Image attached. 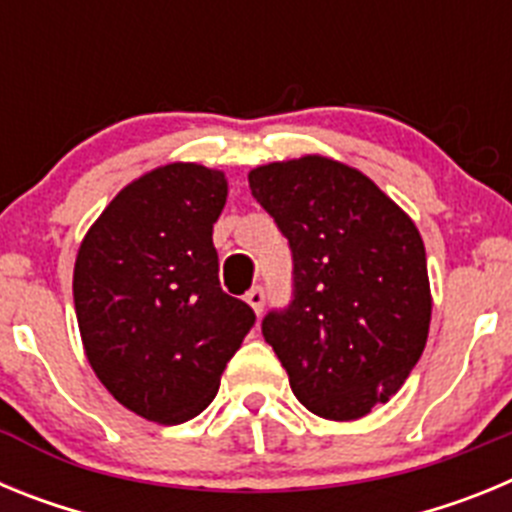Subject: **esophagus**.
Returning a JSON list of instances; mask_svg holds the SVG:
<instances>
[{"instance_id": "34e87169", "label": "esophagus", "mask_w": 512, "mask_h": 512, "mask_svg": "<svg viewBox=\"0 0 512 512\" xmlns=\"http://www.w3.org/2000/svg\"><path fill=\"white\" fill-rule=\"evenodd\" d=\"M243 300H246L248 305L253 307V312H256V315H261V310H264V302H266V292H264V287H253V289H248L246 297H243Z\"/></svg>"}]
</instances>
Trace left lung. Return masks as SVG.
I'll return each instance as SVG.
<instances>
[{"instance_id": "left-lung-1", "label": "left lung", "mask_w": 512, "mask_h": 512, "mask_svg": "<svg viewBox=\"0 0 512 512\" xmlns=\"http://www.w3.org/2000/svg\"><path fill=\"white\" fill-rule=\"evenodd\" d=\"M248 187L292 251V300L261 320L292 392L320 418L372 413L428 338L418 228L369 176L323 156L259 166Z\"/></svg>"}]
</instances>
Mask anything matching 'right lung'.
Here are the masks:
<instances>
[{
	"mask_svg": "<svg viewBox=\"0 0 512 512\" xmlns=\"http://www.w3.org/2000/svg\"><path fill=\"white\" fill-rule=\"evenodd\" d=\"M220 171L169 164L104 207L74 266L81 341L99 382L153 423H184L215 400L220 374L256 323L225 295L212 225Z\"/></svg>",
	"mask_w": 512,
	"mask_h": 512,
	"instance_id": "add662e5",
	"label": "right lung"
}]
</instances>
